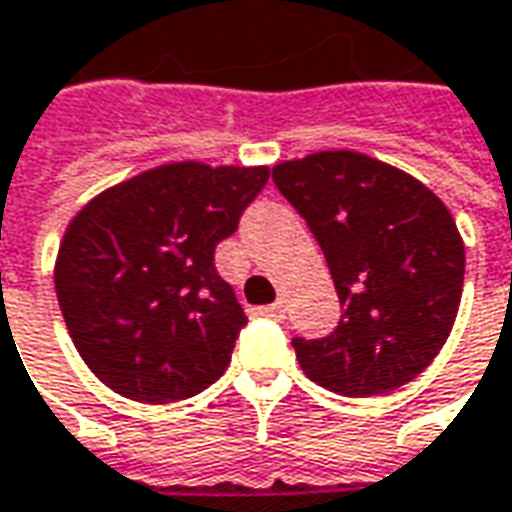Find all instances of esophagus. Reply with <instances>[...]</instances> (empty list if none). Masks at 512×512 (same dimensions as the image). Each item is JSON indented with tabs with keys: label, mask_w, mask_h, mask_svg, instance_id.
Instances as JSON below:
<instances>
[{
	"label": "esophagus",
	"mask_w": 512,
	"mask_h": 512,
	"mask_svg": "<svg viewBox=\"0 0 512 512\" xmlns=\"http://www.w3.org/2000/svg\"><path fill=\"white\" fill-rule=\"evenodd\" d=\"M260 314H263V317H272V320H283V317H286V309H283V303H272V306H263Z\"/></svg>",
	"instance_id": "1"
}]
</instances>
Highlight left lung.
<instances>
[{"label": "left lung", "instance_id": "1", "mask_svg": "<svg viewBox=\"0 0 512 512\" xmlns=\"http://www.w3.org/2000/svg\"><path fill=\"white\" fill-rule=\"evenodd\" d=\"M272 178L309 223L343 303L334 334L291 343L303 374L343 397L419 377L462 300L465 243L448 206L405 169L357 150L283 161Z\"/></svg>", "mask_w": 512, "mask_h": 512}]
</instances>
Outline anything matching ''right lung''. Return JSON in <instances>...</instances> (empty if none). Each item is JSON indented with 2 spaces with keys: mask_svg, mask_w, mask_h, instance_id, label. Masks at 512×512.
Segmentation results:
<instances>
[{
  "mask_svg": "<svg viewBox=\"0 0 512 512\" xmlns=\"http://www.w3.org/2000/svg\"><path fill=\"white\" fill-rule=\"evenodd\" d=\"M269 181V167L169 161L107 186L67 223L56 297L81 360L135 402L209 388L246 326L215 246Z\"/></svg>",
  "mask_w": 512,
  "mask_h": 512,
  "instance_id": "right-lung-1",
  "label": "right lung"
}]
</instances>
